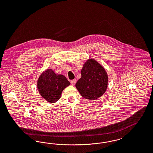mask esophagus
Returning <instances> with one entry per match:
<instances>
[{
  "label": "esophagus",
  "instance_id": "1",
  "mask_svg": "<svg viewBox=\"0 0 153 153\" xmlns=\"http://www.w3.org/2000/svg\"><path fill=\"white\" fill-rule=\"evenodd\" d=\"M76 83V79H72V80L71 81V83L72 85H74Z\"/></svg>",
  "mask_w": 153,
  "mask_h": 153
}]
</instances>
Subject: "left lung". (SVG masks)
I'll use <instances>...</instances> for the list:
<instances>
[{
  "label": "left lung",
  "mask_w": 153,
  "mask_h": 153,
  "mask_svg": "<svg viewBox=\"0 0 153 153\" xmlns=\"http://www.w3.org/2000/svg\"><path fill=\"white\" fill-rule=\"evenodd\" d=\"M108 85L107 72L97 61L90 59L83 65L81 77L76 87L84 98L95 100L105 92Z\"/></svg>",
  "instance_id": "1"
}]
</instances>
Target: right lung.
I'll list each match as a JSON object with an SVG mask.
<instances>
[{"label":"right lung","mask_w":153,"mask_h":153,"mask_svg":"<svg viewBox=\"0 0 153 153\" xmlns=\"http://www.w3.org/2000/svg\"><path fill=\"white\" fill-rule=\"evenodd\" d=\"M70 85V82L65 76L56 74L51 69L44 72L37 81L40 94L50 102L58 101L61 97L62 91Z\"/></svg>","instance_id":"obj_1"}]
</instances>
